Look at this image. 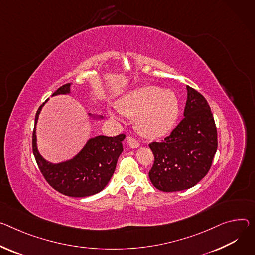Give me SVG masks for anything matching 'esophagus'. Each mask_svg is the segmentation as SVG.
Listing matches in <instances>:
<instances>
[{
    "label": "esophagus",
    "mask_w": 255,
    "mask_h": 255,
    "mask_svg": "<svg viewBox=\"0 0 255 255\" xmlns=\"http://www.w3.org/2000/svg\"><path fill=\"white\" fill-rule=\"evenodd\" d=\"M127 143H128V145L131 147V148H137V147H139V143H138L133 137H131V136H129V137H127Z\"/></svg>",
    "instance_id": "obj_1"
}]
</instances>
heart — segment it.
<instances>
[{
  "instance_id": "heart-1",
  "label": "heart",
  "mask_w": 255,
  "mask_h": 255,
  "mask_svg": "<svg viewBox=\"0 0 255 255\" xmlns=\"http://www.w3.org/2000/svg\"><path fill=\"white\" fill-rule=\"evenodd\" d=\"M118 109L127 116H136V128L143 136L156 138L166 135L175 125L180 113V103L172 89L144 85L131 90L118 102ZM112 118H117L110 111Z\"/></svg>"
}]
</instances>
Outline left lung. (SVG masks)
Wrapping results in <instances>:
<instances>
[{"label": "left lung", "instance_id": "obj_1", "mask_svg": "<svg viewBox=\"0 0 255 255\" xmlns=\"http://www.w3.org/2000/svg\"><path fill=\"white\" fill-rule=\"evenodd\" d=\"M186 88L184 118L165 140L149 144L154 163L148 176L153 186L164 192L195 186L210 171L218 148L210 106L194 88Z\"/></svg>", "mask_w": 255, "mask_h": 255}]
</instances>
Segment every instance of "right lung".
<instances>
[{
	"instance_id": "obj_1",
	"label": "right lung",
	"mask_w": 255,
	"mask_h": 255,
	"mask_svg": "<svg viewBox=\"0 0 255 255\" xmlns=\"http://www.w3.org/2000/svg\"><path fill=\"white\" fill-rule=\"evenodd\" d=\"M70 83L61 86L52 97L70 95ZM48 101L37 110L32 136V150L41 174L54 189L67 196L86 197L101 192L115 172L117 160L123 151L122 141L126 136L124 134L115 137L100 135L89 138L73 157L60 163H52L38 151L36 138V124L39 114ZM88 116L94 121L104 119L101 115L89 113Z\"/></svg>"
}]
</instances>
